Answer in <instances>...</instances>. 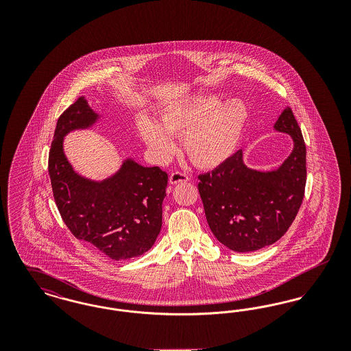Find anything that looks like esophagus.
Returning a JSON list of instances; mask_svg holds the SVG:
<instances>
[{
  "label": "esophagus",
  "instance_id": "obj_1",
  "mask_svg": "<svg viewBox=\"0 0 351 351\" xmlns=\"http://www.w3.org/2000/svg\"><path fill=\"white\" fill-rule=\"evenodd\" d=\"M188 180H189V176L186 173H183V172H173L169 176V183L171 184L183 183V182H188Z\"/></svg>",
  "mask_w": 351,
  "mask_h": 351
}]
</instances>
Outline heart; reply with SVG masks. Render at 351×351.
I'll return each instance as SVG.
<instances>
[{"mask_svg": "<svg viewBox=\"0 0 351 351\" xmlns=\"http://www.w3.org/2000/svg\"><path fill=\"white\" fill-rule=\"evenodd\" d=\"M247 118L249 110L243 101L229 99L219 102V96L208 95L168 105L160 112L158 125L141 118L138 129L159 160L167 159L175 149L169 135L182 136V149L191 163L209 169L233 155Z\"/></svg>", "mask_w": 351, "mask_h": 351, "instance_id": "1", "label": "heart"}]
</instances>
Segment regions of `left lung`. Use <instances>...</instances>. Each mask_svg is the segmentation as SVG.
Returning a JSON list of instances; mask_svg holds the SVG:
<instances>
[{"instance_id":"1","label":"left lung","mask_w":351,"mask_h":351,"mask_svg":"<svg viewBox=\"0 0 351 351\" xmlns=\"http://www.w3.org/2000/svg\"><path fill=\"white\" fill-rule=\"evenodd\" d=\"M274 129L293 141L291 154L276 169L247 167L239 150L212 172L199 176L208 225L223 246L237 252L275 243L300 209L306 182V150L291 108L284 109Z\"/></svg>"}]
</instances>
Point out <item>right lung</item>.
<instances>
[{"instance_id": "1", "label": "right lung", "mask_w": 351, "mask_h": 351, "mask_svg": "<svg viewBox=\"0 0 351 351\" xmlns=\"http://www.w3.org/2000/svg\"><path fill=\"white\" fill-rule=\"evenodd\" d=\"M100 117L84 96L59 117L49 173L56 206L71 233L110 259L125 261L150 250L160 233L168 176L132 158L104 180L77 173L68 162L63 139L73 130L92 128Z\"/></svg>"}]
</instances>
